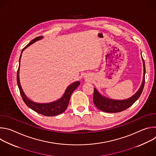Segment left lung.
Returning <instances> with one entry per match:
<instances>
[{"instance_id":"8db88e82","label":"left lung","mask_w":156,"mask_h":156,"mask_svg":"<svg viewBox=\"0 0 156 156\" xmlns=\"http://www.w3.org/2000/svg\"><path fill=\"white\" fill-rule=\"evenodd\" d=\"M143 66H144V76L142 84L138 91L129 99L123 100V101H115L108 99L102 97L99 93L97 91L95 88H94V94H93V102L94 105L99 110L103 111V112H108V113H117L122 112L123 110H126L129 108L134 104L141 96L145 83V73H146V68L144 61L143 58Z\"/></svg>"}]
</instances>
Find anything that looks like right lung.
<instances>
[{
	"instance_id": "1",
	"label": "right lung",
	"mask_w": 156,
	"mask_h": 156,
	"mask_svg": "<svg viewBox=\"0 0 156 156\" xmlns=\"http://www.w3.org/2000/svg\"><path fill=\"white\" fill-rule=\"evenodd\" d=\"M42 38V36H39L34 39H33L29 44H28L27 45L22 49L21 53L23 52V51L28 46H30L31 44L34 43L37 40H39L40 39ZM21 54L20 57V60L19 62H20V58H21ZM19 68H20V65L18 66V69L17 71V75H16V80H17V84L20 90V94L21 96L22 99H23L24 102L26 104V105L29 107L30 108L33 110L35 112L37 113H39L41 115H45V116H48V117H52V116H55L59 115L62 113H63L64 111L68 107L70 99L71 97V95L72 93L76 90L77 87L80 85V82L76 81L75 83H73V84H70L67 89H66L63 96L62 98L55 102L49 103V104H38L34 102L31 101H30L24 94L23 90H22L20 83V80H19Z\"/></svg>"
}]
</instances>
